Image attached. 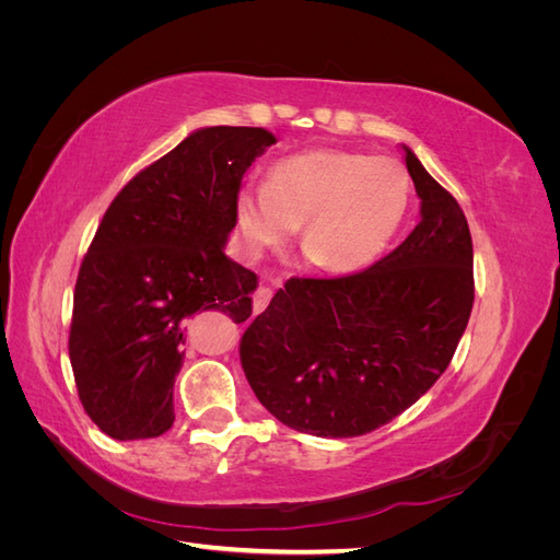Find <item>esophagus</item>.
<instances>
[{"label":"esophagus","instance_id":"obj_1","mask_svg":"<svg viewBox=\"0 0 560 560\" xmlns=\"http://www.w3.org/2000/svg\"><path fill=\"white\" fill-rule=\"evenodd\" d=\"M270 296H273V292H270L268 287H259V290L252 294V313H254V315L264 313V311H266V306H268Z\"/></svg>","mask_w":560,"mask_h":560}]
</instances>
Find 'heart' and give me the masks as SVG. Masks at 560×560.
<instances>
[{
    "label": "heart",
    "instance_id": "obj_1",
    "mask_svg": "<svg viewBox=\"0 0 560 560\" xmlns=\"http://www.w3.org/2000/svg\"><path fill=\"white\" fill-rule=\"evenodd\" d=\"M411 202V182L393 159L338 149H311L278 161L266 186H245L235 198V226L245 249L259 257L292 238L327 270L374 261L399 231Z\"/></svg>",
    "mask_w": 560,
    "mask_h": 560
}]
</instances>
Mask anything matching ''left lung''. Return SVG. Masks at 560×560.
<instances>
[{"instance_id":"1","label":"left lung","mask_w":560,"mask_h":560,"mask_svg":"<svg viewBox=\"0 0 560 560\" xmlns=\"http://www.w3.org/2000/svg\"><path fill=\"white\" fill-rule=\"evenodd\" d=\"M406 167L422 200L406 241L358 273L287 280L241 336L254 395L296 432L343 439L385 425L460 343L474 303L467 219L411 149Z\"/></svg>"}]
</instances>
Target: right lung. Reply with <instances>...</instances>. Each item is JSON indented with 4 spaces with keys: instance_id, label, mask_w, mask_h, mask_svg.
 Instances as JSON below:
<instances>
[{
    "instance_id": "obj_1",
    "label": "right lung",
    "mask_w": 560,
    "mask_h": 560,
    "mask_svg": "<svg viewBox=\"0 0 560 560\" xmlns=\"http://www.w3.org/2000/svg\"><path fill=\"white\" fill-rule=\"evenodd\" d=\"M270 144L264 128L196 130L109 202L79 268L67 343L83 411L107 436L130 442L173 428L194 313L249 317L257 276L224 245L241 182Z\"/></svg>"
}]
</instances>
